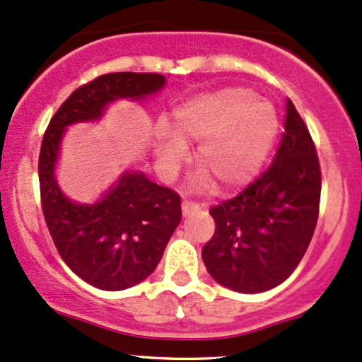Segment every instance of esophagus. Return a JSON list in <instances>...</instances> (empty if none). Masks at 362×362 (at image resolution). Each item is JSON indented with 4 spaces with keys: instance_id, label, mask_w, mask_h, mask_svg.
Returning <instances> with one entry per match:
<instances>
[{
    "instance_id": "obj_1",
    "label": "esophagus",
    "mask_w": 362,
    "mask_h": 362,
    "mask_svg": "<svg viewBox=\"0 0 362 362\" xmlns=\"http://www.w3.org/2000/svg\"><path fill=\"white\" fill-rule=\"evenodd\" d=\"M199 209L200 206H197V204L194 202H189V200H184V202H182V212H184V216L194 214V212L199 211Z\"/></svg>"
}]
</instances>
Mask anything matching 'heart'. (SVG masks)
I'll use <instances>...</instances> for the list:
<instances>
[{
  "mask_svg": "<svg viewBox=\"0 0 362 362\" xmlns=\"http://www.w3.org/2000/svg\"><path fill=\"white\" fill-rule=\"evenodd\" d=\"M280 129L272 103L246 87L199 94L173 107L168 128L156 129L155 153L167 177L180 168L187 145L199 141L195 162L204 172L199 189L214 182L223 194L245 189L258 177Z\"/></svg>",
  "mask_w": 362,
  "mask_h": 362,
  "instance_id": "heart-1",
  "label": "heart"
}]
</instances>
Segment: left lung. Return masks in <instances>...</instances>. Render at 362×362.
I'll list each match as a JSON object with an SVG mask.
<instances>
[{"label": "left lung", "mask_w": 362, "mask_h": 362, "mask_svg": "<svg viewBox=\"0 0 362 362\" xmlns=\"http://www.w3.org/2000/svg\"><path fill=\"white\" fill-rule=\"evenodd\" d=\"M322 175L308 128L286 99L285 133L273 163L211 209L216 233L202 247L207 272L241 293L275 288L305 255L319 219Z\"/></svg>", "instance_id": "left-lung-1"}]
</instances>
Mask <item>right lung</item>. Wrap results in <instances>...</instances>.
<instances>
[{"instance_id":"right-lung-1","label":"right lung","mask_w":362,"mask_h":362,"mask_svg":"<svg viewBox=\"0 0 362 362\" xmlns=\"http://www.w3.org/2000/svg\"><path fill=\"white\" fill-rule=\"evenodd\" d=\"M163 86L160 74H104L74 90L43 134L38 180L47 228L65 264L95 288L124 290L153 273L182 219L180 197L143 173L124 172L98 202H72L55 180L60 141L67 126L101 119L116 99L138 101Z\"/></svg>"}]
</instances>
